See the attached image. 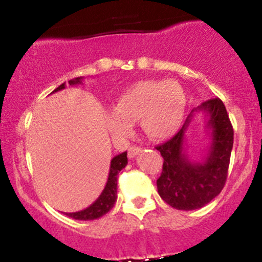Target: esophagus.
<instances>
[{"label":"esophagus","instance_id":"1","mask_svg":"<svg viewBox=\"0 0 262 262\" xmlns=\"http://www.w3.org/2000/svg\"><path fill=\"white\" fill-rule=\"evenodd\" d=\"M141 151V148L140 146H137V145H133V146H130V148H129V150H128V156L129 158H134L135 155H138L139 154V152Z\"/></svg>","mask_w":262,"mask_h":262}]
</instances>
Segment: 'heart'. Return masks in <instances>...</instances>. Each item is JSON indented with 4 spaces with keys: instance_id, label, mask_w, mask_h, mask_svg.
<instances>
[{
    "instance_id": "1",
    "label": "heart",
    "mask_w": 262,
    "mask_h": 262,
    "mask_svg": "<svg viewBox=\"0 0 262 262\" xmlns=\"http://www.w3.org/2000/svg\"><path fill=\"white\" fill-rule=\"evenodd\" d=\"M186 97L181 86L172 81L146 80L129 86L108 111L104 123L116 138H127L139 121L145 135L152 140L172 137L181 125Z\"/></svg>"
}]
</instances>
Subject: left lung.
I'll return each instance as SVG.
<instances>
[{
    "mask_svg": "<svg viewBox=\"0 0 262 262\" xmlns=\"http://www.w3.org/2000/svg\"><path fill=\"white\" fill-rule=\"evenodd\" d=\"M193 112H204L212 129V144L206 160L191 162L183 148L185 129ZM234 130L224 103L210 98L194 108L175 137L156 146L164 158L161 175L156 181L158 192L167 204L176 209L202 208L217 197L227 181Z\"/></svg>",
    "mask_w": 262,
    "mask_h": 262,
    "instance_id": "8db88e82",
    "label": "left lung"
}]
</instances>
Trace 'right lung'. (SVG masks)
Wrapping results in <instances>:
<instances>
[{
    "label": "right lung",
    "instance_id": "add662e5",
    "mask_svg": "<svg viewBox=\"0 0 262 262\" xmlns=\"http://www.w3.org/2000/svg\"><path fill=\"white\" fill-rule=\"evenodd\" d=\"M82 82V77H76V79L70 80L69 83L70 85H77V83ZM65 89V83H61L59 87L54 90V92H58L60 90ZM128 164L127 151L122 152V154L114 156L111 160V167H110V175H108V180L106 183V187L102 191L101 196L93 202L91 206L87 207L86 209L80 210V212L75 213H65L68 217L79 219V221H93L104 215L106 213L110 212L113 208L114 203L117 201V180H118L119 171L124 169Z\"/></svg>",
    "mask_w": 262,
    "mask_h": 262
}]
</instances>
